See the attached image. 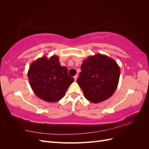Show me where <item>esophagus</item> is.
I'll return each instance as SVG.
<instances>
[{
	"mask_svg": "<svg viewBox=\"0 0 149 149\" xmlns=\"http://www.w3.org/2000/svg\"><path fill=\"white\" fill-rule=\"evenodd\" d=\"M77 78H78V75H75V76H74V80H75V81H76V79H77Z\"/></svg>",
	"mask_w": 149,
	"mask_h": 149,
	"instance_id": "1",
	"label": "esophagus"
}]
</instances>
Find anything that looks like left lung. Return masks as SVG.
I'll return each mask as SVG.
<instances>
[{"label": "left lung", "mask_w": 149, "mask_h": 149, "mask_svg": "<svg viewBox=\"0 0 149 149\" xmlns=\"http://www.w3.org/2000/svg\"><path fill=\"white\" fill-rule=\"evenodd\" d=\"M81 70L77 83L86 100L98 103L112 96L118 86L120 72L114 60L95 54L83 60Z\"/></svg>", "instance_id": "obj_1"}]
</instances>
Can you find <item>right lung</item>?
<instances>
[{"instance_id":"add662e5","label":"right lung","mask_w":149,"mask_h":149,"mask_svg":"<svg viewBox=\"0 0 149 149\" xmlns=\"http://www.w3.org/2000/svg\"><path fill=\"white\" fill-rule=\"evenodd\" d=\"M27 74L36 96L49 102L61 100L74 81L69 76L67 68L61 66L56 55L38 58L31 63Z\"/></svg>"}]
</instances>
